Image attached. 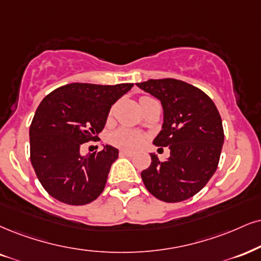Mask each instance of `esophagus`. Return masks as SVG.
<instances>
[{
    "instance_id": "obj_1",
    "label": "esophagus",
    "mask_w": 261,
    "mask_h": 261,
    "mask_svg": "<svg viewBox=\"0 0 261 261\" xmlns=\"http://www.w3.org/2000/svg\"><path fill=\"white\" fill-rule=\"evenodd\" d=\"M120 155H121V156H128V157H130V156L134 155V152H132V151H128V150H121V151H120Z\"/></svg>"
}]
</instances>
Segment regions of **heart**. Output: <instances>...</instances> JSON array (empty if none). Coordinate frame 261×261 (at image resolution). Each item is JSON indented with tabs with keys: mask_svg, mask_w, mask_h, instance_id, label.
Instances as JSON below:
<instances>
[{
	"mask_svg": "<svg viewBox=\"0 0 261 261\" xmlns=\"http://www.w3.org/2000/svg\"><path fill=\"white\" fill-rule=\"evenodd\" d=\"M145 139V134L139 130L129 129V128H120L111 136V143L114 145L128 150H136L140 147Z\"/></svg>",
	"mask_w": 261,
	"mask_h": 261,
	"instance_id": "obj_1",
	"label": "heart"
}]
</instances>
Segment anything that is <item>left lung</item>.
Returning <instances> with one entry per match:
<instances>
[{
  "label": "left lung",
  "instance_id": "8db88e82",
  "mask_svg": "<svg viewBox=\"0 0 261 261\" xmlns=\"http://www.w3.org/2000/svg\"><path fill=\"white\" fill-rule=\"evenodd\" d=\"M136 85L162 104V130L153 144L170 150L165 162L150 153L151 165L141 172V179L161 201H185L201 191L218 168L224 144L219 111L204 92L180 80Z\"/></svg>",
  "mask_w": 261,
  "mask_h": 261
}]
</instances>
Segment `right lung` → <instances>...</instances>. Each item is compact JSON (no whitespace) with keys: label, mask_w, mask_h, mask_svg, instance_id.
<instances>
[{"label":"right lung","mask_w":261,"mask_h":261,"mask_svg":"<svg viewBox=\"0 0 261 261\" xmlns=\"http://www.w3.org/2000/svg\"><path fill=\"white\" fill-rule=\"evenodd\" d=\"M133 86L70 83L44 96L29 132L30 160L52 197L82 205L101 194L118 150L105 145L99 152L82 155L81 146L98 138L111 106Z\"/></svg>","instance_id":"1"}]
</instances>
